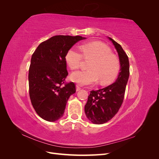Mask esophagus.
<instances>
[{"mask_svg": "<svg viewBox=\"0 0 159 159\" xmlns=\"http://www.w3.org/2000/svg\"><path fill=\"white\" fill-rule=\"evenodd\" d=\"M81 89V88L80 87V86L79 85H76V91H80Z\"/></svg>", "mask_w": 159, "mask_h": 159, "instance_id": "esophagus-1", "label": "esophagus"}]
</instances>
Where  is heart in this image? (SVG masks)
<instances>
[{
    "label": "heart",
    "mask_w": 159,
    "mask_h": 159,
    "mask_svg": "<svg viewBox=\"0 0 159 159\" xmlns=\"http://www.w3.org/2000/svg\"><path fill=\"white\" fill-rule=\"evenodd\" d=\"M82 54L74 48L66 53L65 60L71 70L80 68L84 57L91 61L89 70L77 71L71 75V80L81 85L95 84L99 81V84L107 85L116 78L120 70L118 57L113 54L107 45L100 42H92L81 46Z\"/></svg>",
    "instance_id": "obj_1"
}]
</instances>
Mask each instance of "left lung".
<instances>
[{
	"instance_id": "1",
	"label": "left lung",
	"mask_w": 159,
	"mask_h": 159,
	"mask_svg": "<svg viewBox=\"0 0 159 159\" xmlns=\"http://www.w3.org/2000/svg\"><path fill=\"white\" fill-rule=\"evenodd\" d=\"M113 42L119 57L120 72L115 82L106 88L90 91L85 105L86 117L94 124H103L111 119L121 107L129 76L128 56L121 46L109 38Z\"/></svg>"
}]
</instances>
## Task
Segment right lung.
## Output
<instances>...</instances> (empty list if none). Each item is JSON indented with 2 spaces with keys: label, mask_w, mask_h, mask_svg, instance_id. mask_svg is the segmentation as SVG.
<instances>
[{
  "label": "right lung",
  "mask_w": 159,
  "mask_h": 159,
  "mask_svg": "<svg viewBox=\"0 0 159 159\" xmlns=\"http://www.w3.org/2000/svg\"><path fill=\"white\" fill-rule=\"evenodd\" d=\"M80 36L57 35L42 42L33 53L28 74L29 95L34 109L48 121L63 116L67 102L75 93L74 82L66 83L68 75L65 57Z\"/></svg>",
  "instance_id": "right-lung-1"
}]
</instances>
